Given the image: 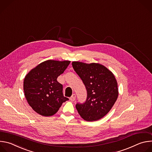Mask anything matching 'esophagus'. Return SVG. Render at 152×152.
Masks as SVG:
<instances>
[{"label": "esophagus", "mask_w": 152, "mask_h": 152, "mask_svg": "<svg viewBox=\"0 0 152 152\" xmlns=\"http://www.w3.org/2000/svg\"><path fill=\"white\" fill-rule=\"evenodd\" d=\"M75 99H76V94H73L72 96H71V97L70 98V100L72 101V102H74L75 100Z\"/></svg>", "instance_id": "34e87169"}]
</instances>
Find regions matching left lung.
Wrapping results in <instances>:
<instances>
[{
  "label": "left lung",
  "mask_w": 152,
  "mask_h": 152,
  "mask_svg": "<svg viewBox=\"0 0 152 152\" xmlns=\"http://www.w3.org/2000/svg\"><path fill=\"white\" fill-rule=\"evenodd\" d=\"M72 66L82 80L87 99L76 107L85 121H97L110 111L118 96V83L113 72L99 63L73 61Z\"/></svg>",
  "instance_id": "left-lung-1"
}]
</instances>
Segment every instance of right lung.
Instances as JSON below:
<instances>
[{"label": "right lung", "instance_id": "1", "mask_svg": "<svg viewBox=\"0 0 152 152\" xmlns=\"http://www.w3.org/2000/svg\"><path fill=\"white\" fill-rule=\"evenodd\" d=\"M70 61L49 59L39 64L25 76V96L29 106L37 114L50 117L56 114L62 103L69 99L62 93V85L57 77L64 73Z\"/></svg>", "mask_w": 152, "mask_h": 152}]
</instances>
